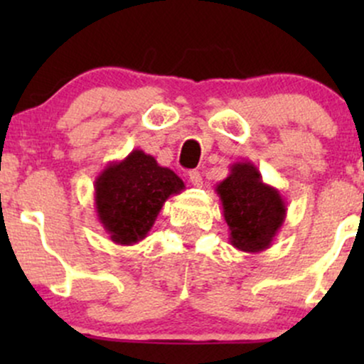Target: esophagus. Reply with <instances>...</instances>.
Segmentation results:
<instances>
[{"instance_id": "1", "label": "esophagus", "mask_w": 364, "mask_h": 364, "mask_svg": "<svg viewBox=\"0 0 364 364\" xmlns=\"http://www.w3.org/2000/svg\"><path fill=\"white\" fill-rule=\"evenodd\" d=\"M188 178H190L191 185H193V186H202L203 185L202 174H200L198 171H190V173H188Z\"/></svg>"}]
</instances>
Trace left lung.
Returning <instances> with one entry per match:
<instances>
[{"label":"left lung","mask_w":364,"mask_h":364,"mask_svg":"<svg viewBox=\"0 0 364 364\" xmlns=\"http://www.w3.org/2000/svg\"><path fill=\"white\" fill-rule=\"evenodd\" d=\"M215 191L229 225V243L252 255L270 248L286 220L287 207L281 191L263 183L257 166L235 162Z\"/></svg>","instance_id":"1"}]
</instances>
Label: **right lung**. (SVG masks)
<instances>
[{
    "label": "right lung",
    "instance_id": "right-lung-1",
    "mask_svg": "<svg viewBox=\"0 0 364 364\" xmlns=\"http://www.w3.org/2000/svg\"><path fill=\"white\" fill-rule=\"evenodd\" d=\"M95 212L112 243L132 246L149 235L171 195L185 190L174 171L162 168L144 150L112 161L94 183Z\"/></svg>",
    "mask_w": 364,
    "mask_h": 364
}]
</instances>
